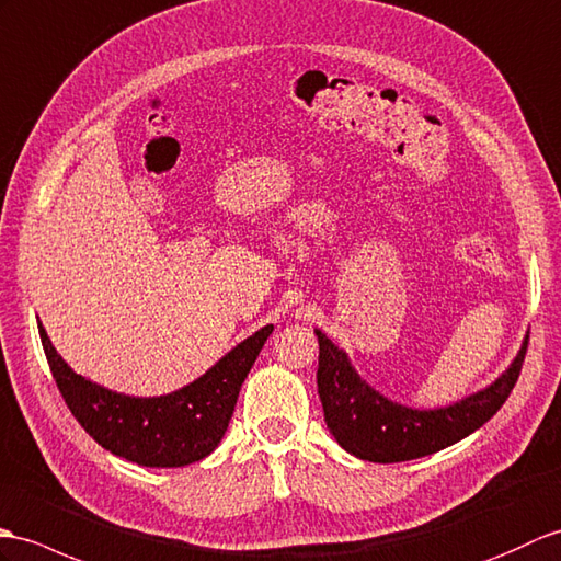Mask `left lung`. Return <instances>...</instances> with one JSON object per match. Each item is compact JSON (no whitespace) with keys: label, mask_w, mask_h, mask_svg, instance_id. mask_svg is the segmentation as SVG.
<instances>
[{"label":"left lung","mask_w":561,"mask_h":561,"mask_svg":"<svg viewBox=\"0 0 561 561\" xmlns=\"http://www.w3.org/2000/svg\"><path fill=\"white\" fill-rule=\"evenodd\" d=\"M318 334V394L324 423L340 447L356 459L399 463L427 457L468 437L502 409L518 380L528 334L512 366L480 392L439 409H411L377 392L351 366L344 348Z\"/></svg>","instance_id":"1"}]
</instances>
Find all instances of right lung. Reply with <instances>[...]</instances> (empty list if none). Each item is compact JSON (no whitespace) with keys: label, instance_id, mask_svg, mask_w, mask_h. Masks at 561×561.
I'll return each instance as SVG.
<instances>
[{"label":"right lung","instance_id":"add662e5","mask_svg":"<svg viewBox=\"0 0 561 561\" xmlns=\"http://www.w3.org/2000/svg\"><path fill=\"white\" fill-rule=\"evenodd\" d=\"M272 330L265 324L176 392L128 397L73 373L37 320L51 377L76 421L114 457L150 468L188 466L215 451L227 433L245 375Z\"/></svg>","mask_w":561,"mask_h":561}]
</instances>
